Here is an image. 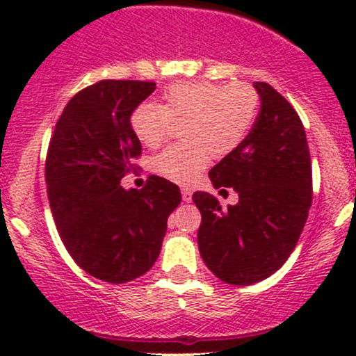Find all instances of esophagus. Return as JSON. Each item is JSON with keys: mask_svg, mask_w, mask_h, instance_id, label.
Returning a JSON list of instances; mask_svg holds the SVG:
<instances>
[{"mask_svg": "<svg viewBox=\"0 0 356 356\" xmlns=\"http://www.w3.org/2000/svg\"><path fill=\"white\" fill-rule=\"evenodd\" d=\"M193 200V191L188 188H182V201H186V203H191Z\"/></svg>", "mask_w": 356, "mask_h": 356, "instance_id": "obj_1", "label": "esophagus"}]
</instances>
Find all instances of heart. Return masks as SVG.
<instances>
[{
  "label": "heart",
  "instance_id": "b5f03b06",
  "mask_svg": "<svg viewBox=\"0 0 356 356\" xmlns=\"http://www.w3.org/2000/svg\"><path fill=\"white\" fill-rule=\"evenodd\" d=\"M258 111V95L245 82H177L163 92V103L145 102L131 115V127L146 148L167 138L172 122L182 141L153 158V170L177 184H188L208 165L243 145Z\"/></svg>",
  "mask_w": 356,
  "mask_h": 356
}]
</instances>
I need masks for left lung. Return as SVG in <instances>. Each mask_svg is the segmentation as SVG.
Listing matches in <instances>:
<instances>
[{"instance_id":"8db88e82","label":"left lung","mask_w":356,"mask_h":356,"mask_svg":"<svg viewBox=\"0 0 356 356\" xmlns=\"http://www.w3.org/2000/svg\"><path fill=\"white\" fill-rule=\"evenodd\" d=\"M253 86L260 96L253 129L236 152L208 172L215 189L232 188L239 201L222 208L210 193L193 195L201 211V258L220 281L236 286L264 281L284 265L312 207V161L303 124L270 84Z\"/></svg>"}]
</instances>
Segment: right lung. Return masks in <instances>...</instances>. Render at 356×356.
<instances>
[{"label":"right lung","mask_w":356,"mask_h":356,"mask_svg":"<svg viewBox=\"0 0 356 356\" xmlns=\"http://www.w3.org/2000/svg\"><path fill=\"white\" fill-rule=\"evenodd\" d=\"M155 88L108 79L79 91L60 115L46 156L48 200L63 245L82 270L111 284L153 267L168 215L182 200L177 186L158 175L141 191L120 186L141 155L131 115Z\"/></svg>","instance_id":"add662e5"}]
</instances>
